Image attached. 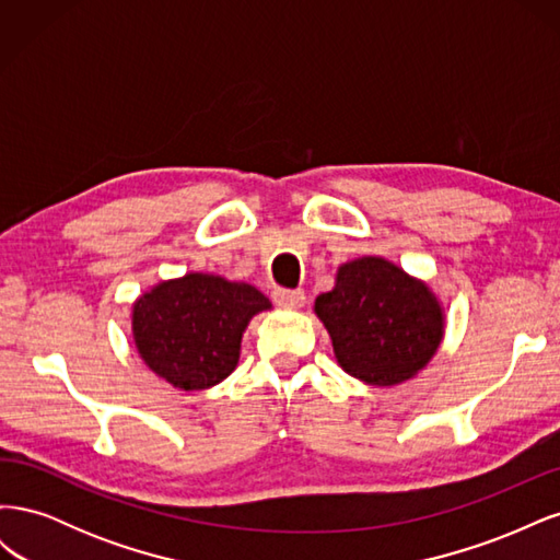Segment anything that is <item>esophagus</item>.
I'll return each mask as SVG.
<instances>
[{"label": "esophagus", "instance_id": "1", "mask_svg": "<svg viewBox=\"0 0 560 560\" xmlns=\"http://www.w3.org/2000/svg\"><path fill=\"white\" fill-rule=\"evenodd\" d=\"M273 301L282 308H301L306 303V294L301 290H282V287H278L273 292Z\"/></svg>", "mask_w": 560, "mask_h": 560}]
</instances>
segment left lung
I'll return each mask as SVG.
<instances>
[{
  "label": "left lung",
  "instance_id": "left-lung-1",
  "mask_svg": "<svg viewBox=\"0 0 560 560\" xmlns=\"http://www.w3.org/2000/svg\"><path fill=\"white\" fill-rule=\"evenodd\" d=\"M315 315L346 374L378 387L413 378L446 327L430 287L383 257L338 266L334 290L315 299Z\"/></svg>",
  "mask_w": 560,
  "mask_h": 560
}]
</instances>
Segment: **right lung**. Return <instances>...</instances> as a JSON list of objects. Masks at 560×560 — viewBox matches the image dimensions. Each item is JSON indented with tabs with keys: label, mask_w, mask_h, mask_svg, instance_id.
<instances>
[{
	"label": "right lung",
	"mask_w": 560,
	"mask_h": 560,
	"mask_svg": "<svg viewBox=\"0 0 560 560\" xmlns=\"http://www.w3.org/2000/svg\"><path fill=\"white\" fill-rule=\"evenodd\" d=\"M270 301L247 282L214 273L163 280L132 303L142 362L179 389H208L238 366L243 334Z\"/></svg>",
	"instance_id": "1"
}]
</instances>
